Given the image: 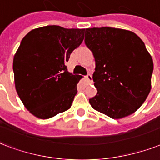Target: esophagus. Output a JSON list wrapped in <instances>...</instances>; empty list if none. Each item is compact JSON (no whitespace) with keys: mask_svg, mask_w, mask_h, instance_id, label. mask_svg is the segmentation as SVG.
<instances>
[{"mask_svg":"<svg viewBox=\"0 0 160 160\" xmlns=\"http://www.w3.org/2000/svg\"><path fill=\"white\" fill-rule=\"evenodd\" d=\"M86 79H87V81L89 83H90V82H92V78L91 74H88V75L86 76Z\"/></svg>","mask_w":160,"mask_h":160,"instance_id":"obj_1","label":"esophagus"}]
</instances>
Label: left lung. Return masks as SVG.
I'll list each match as a JSON object with an SVG mask.
<instances>
[{
    "label": "left lung",
    "instance_id": "left-lung-1",
    "mask_svg": "<svg viewBox=\"0 0 160 160\" xmlns=\"http://www.w3.org/2000/svg\"><path fill=\"white\" fill-rule=\"evenodd\" d=\"M84 41L96 62L92 108L113 119L133 113L151 90L153 59L143 41L131 31L108 27L87 28Z\"/></svg>",
    "mask_w": 160,
    "mask_h": 160
}]
</instances>
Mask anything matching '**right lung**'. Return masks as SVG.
Masks as SVG:
<instances>
[{"instance_id": "right-lung-1", "label": "right lung", "mask_w": 160, "mask_h": 160, "mask_svg": "<svg viewBox=\"0 0 160 160\" xmlns=\"http://www.w3.org/2000/svg\"><path fill=\"white\" fill-rule=\"evenodd\" d=\"M84 32L53 25L32 30L22 40L13 59L15 87L35 117L48 119L71 108L82 77L70 73L65 64Z\"/></svg>"}]
</instances>
